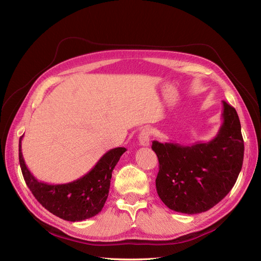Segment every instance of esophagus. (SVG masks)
<instances>
[{
    "mask_svg": "<svg viewBox=\"0 0 261 261\" xmlns=\"http://www.w3.org/2000/svg\"><path fill=\"white\" fill-rule=\"evenodd\" d=\"M138 138H139V144L141 146H144V147L149 146V144H150V130L148 128L141 129Z\"/></svg>",
    "mask_w": 261,
    "mask_h": 261,
    "instance_id": "esophagus-1",
    "label": "esophagus"
}]
</instances>
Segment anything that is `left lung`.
Wrapping results in <instances>:
<instances>
[{"mask_svg": "<svg viewBox=\"0 0 261 261\" xmlns=\"http://www.w3.org/2000/svg\"><path fill=\"white\" fill-rule=\"evenodd\" d=\"M222 124L216 137L189 146L152 141L159 159L156 193L176 212L211 209L233 188L242 170L244 140L236 110L222 101Z\"/></svg>", "mask_w": 261, "mask_h": 261, "instance_id": "1", "label": "left lung"}]
</instances>
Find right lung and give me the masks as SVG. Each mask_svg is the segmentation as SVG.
<instances>
[{
    "label": "right lung",
    "instance_id": "1",
    "mask_svg": "<svg viewBox=\"0 0 261 261\" xmlns=\"http://www.w3.org/2000/svg\"><path fill=\"white\" fill-rule=\"evenodd\" d=\"M19 139V163L23 179L42 206L63 220L77 222L97 216L109 196L112 172L126 148L117 147L101 156L94 167L82 176L65 184H48L38 180L28 170L21 152Z\"/></svg>",
    "mask_w": 261,
    "mask_h": 261
}]
</instances>
